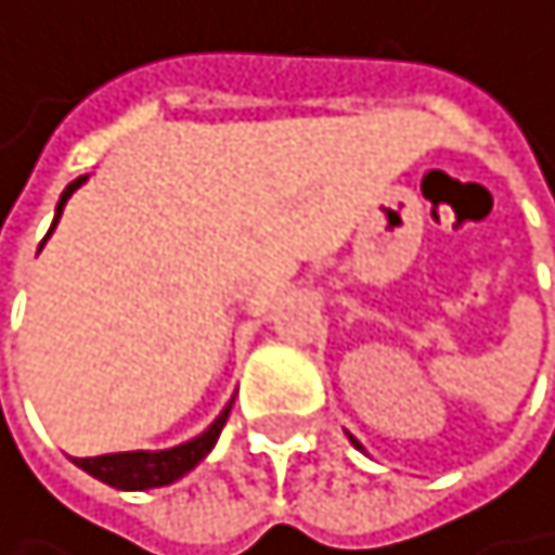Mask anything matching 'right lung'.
I'll use <instances>...</instances> for the list:
<instances>
[{
  "instance_id": "add662e5",
  "label": "right lung",
  "mask_w": 555,
  "mask_h": 555,
  "mask_svg": "<svg viewBox=\"0 0 555 555\" xmlns=\"http://www.w3.org/2000/svg\"><path fill=\"white\" fill-rule=\"evenodd\" d=\"M82 182H86V176H79L76 182L66 185V193H62V199H59V206H55V222H59V216H62V206H66V199L76 193V189H79ZM55 222H52V229H55ZM52 229H49V232H52ZM42 243H46V240H42ZM229 410H232V406H225V410L219 413V420H216L203 436H196L193 442L176 446V450H163V453H109V456H92V460H76V463H79L89 476H95V479H102V482H109V486H116V489H153V486H169V482H176L179 476H185L196 463L206 460V453L216 446V439H219V433H222V426H225V420H229Z\"/></svg>"
}]
</instances>
